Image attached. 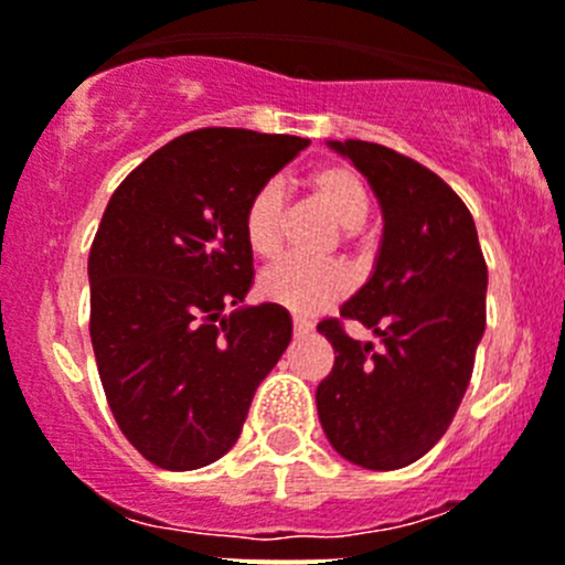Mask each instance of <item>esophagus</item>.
Instances as JSON below:
<instances>
[{
	"mask_svg": "<svg viewBox=\"0 0 565 565\" xmlns=\"http://www.w3.org/2000/svg\"><path fill=\"white\" fill-rule=\"evenodd\" d=\"M292 326H295V337H306V333H309L311 328H315L309 320H303V317H295Z\"/></svg>",
	"mask_w": 565,
	"mask_h": 565,
	"instance_id": "34e87169",
	"label": "esophagus"
}]
</instances>
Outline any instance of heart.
Returning a JSON list of instances; mask_svg holds the SVG:
<instances>
[{"label": "heart", "instance_id": "obj_1", "mask_svg": "<svg viewBox=\"0 0 565 565\" xmlns=\"http://www.w3.org/2000/svg\"><path fill=\"white\" fill-rule=\"evenodd\" d=\"M311 199L331 215L344 234L364 226L370 215V193L359 173L348 166H320L306 179ZM245 243L262 259L281 250L284 239V188L278 182L262 184L245 206ZM350 273L342 265H311L300 259H281L259 276V295L284 306L292 315H317L350 292Z\"/></svg>", "mask_w": 565, "mask_h": 565}]
</instances>
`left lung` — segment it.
I'll use <instances>...</instances> for the list:
<instances>
[{"instance_id": "left-lung-1", "label": "left lung", "mask_w": 565, "mask_h": 565, "mask_svg": "<svg viewBox=\"0 0 565 565\" xmlns=\"http://www.w3.org/2000/svg\"><path fill=\"white\" fill-rule=\"evenodd\" d=\"M328 149L353 162L381 204L375 265L339 309L381 350L322 320L333 370L317 386V414L344 461L392 472L450 428L486 331L489 270L472 215L434 171L364 140H328Z\"/></svg>"}]
</instances>
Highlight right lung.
Wrapping results in <instances>:
<instances>
[{
  "label": "right lung",
  "instance_id": "obj_1",
  "mask_svg": "<svg viewBox=\"0 0 565 565\" xmlns=\"http://www.w3.org/2000/svg\"><path fill=\"white\" fill-rule=\"evenodd\" d=\"M306 146L250 129L188 131L104 210L87 259L90 342L118 428L154 467L190 472L226 456L292 339L284 306H243L254 287L243 217Z\"/></svg>",
  "mask_w": 565,
  "mask_h": 565
}]
</instances>
